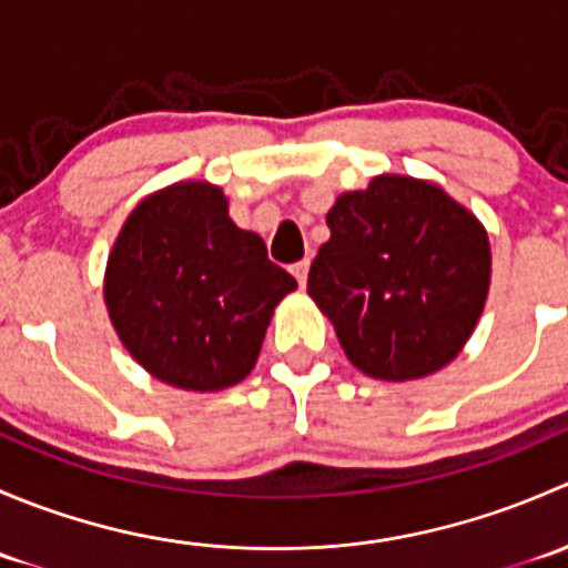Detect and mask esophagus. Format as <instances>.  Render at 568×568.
Returning a JSON list of instances; mask_svg holds the SVG:
<instances>
[{
    "mask_svg": "<svg viewBox=\"0 0 568 568\" xmlns=\"http://www.w3.org/2000/svg\"><path fill=\"white\" fill-rule=\"evenodd\" d=\"M307 272H311V261H300V263H294V266H291V274H294L296 277V283L300 285H305L307 283Z\"/></svg>",
    "mask_w": 568,
    "mask_h": 568,
    "instance_id": "obj_1",
    "label": "esophagus"
}]
</instances>
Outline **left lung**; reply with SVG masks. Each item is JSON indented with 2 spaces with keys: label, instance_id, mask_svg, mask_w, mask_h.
Returning <instances> with one entry per match:
<instances>
[{
  "label": "left lung",
  "instance_id": "8db88e82",
  "mask_svg": "<svg viewBox=\"0 0 568 568\" xmlns=\"http://www.w3.org/2000/svg\"><path fill=\"white\" fill-rule=\"evenodd\" d=\"M307 294L335 326L348 363L412 382L454 363L491 283L489 233L443 186L376 175L326 214Z\"/></svg>",
  "mask_w": 568,
  "mask_h": 568
}]
</instances>
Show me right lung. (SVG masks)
I'll use <instances>...</instances> for the list:
<instances>
[{
	"mask_svg": "<svg viewBox=\"0 0 568 568\" xmlns=\"http://www.w3.org/2000/svg\"><path fill=\"white\" fill-rule=\"evenodd\" d=\"M296 288L216 183L178 181L136 203L104 272L109 321L164 385L214 393L247 379L274 307Z\"/></svg>",
	"mask_w": 568,
	"mask_h": 568,
	"instance_id": "obj_1",
	"label": "right lung"
}]
</instances>
